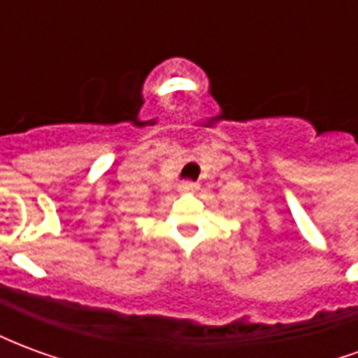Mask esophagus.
<instances>
[{
  "instance_id": "esophagus-1",
  "label": "esophagus",
  "mask_w": 358,
  "mask_h": 358,
  "mask_svg": "<svg viewBox=\"0 0 358 358\" xmlns=\"http://www.w3.org/2000/svg\"><path fill=\"white\" fill-rule=\"evenodd\" d=\"M195 189H197V184H194V182H182V184H178L180 194H189V192H195Z\"/></svg>"
}]
</instances>
